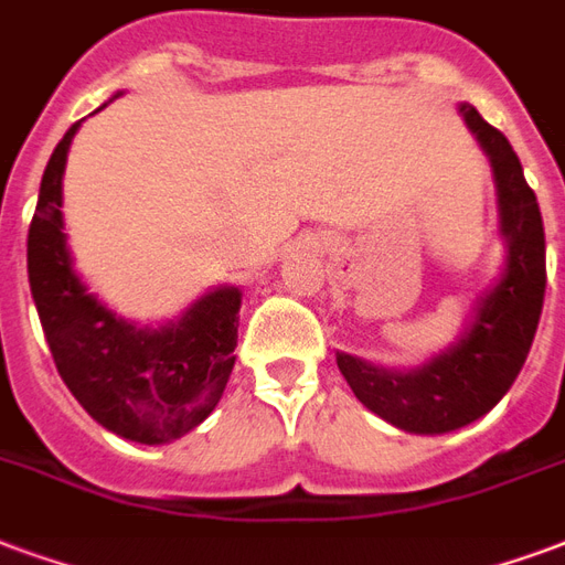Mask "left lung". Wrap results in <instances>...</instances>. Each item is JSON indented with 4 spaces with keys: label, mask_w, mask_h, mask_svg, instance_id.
Returning a JSON list of instances; mask_svg holds the SVG:
<instances>
[{
    "label": "left lung",
    "mask_w": 565,
    "mask_h": 565,
    "mask_svg": "<svg viewBox=\"0 0 565 565\" xmlns=\"http://www.w3.org/2000/svg\"><path fill=\"white\" fill-rule=\"evenodd\" d=\"M459 113L491 160L500 235L507 241L503 274L477 300L465 333L423 366L396 372L337 354L354 396L372 414L414 435L456 431L486 417L507 396L527 360L545 300V228L519 154L473 106L461 104Z\"/></svg>",
    "instance_id": "left-lung-1"
}]
</instances>
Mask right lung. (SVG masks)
<instances>
[{"label": "right lung", "instance_id": "1", "mask_svg": "<svg viewBox=\"0 0 565 565\" xmlns=\"http://www.w3.org/2000/svg\"><path fill=\"white\" fill-rule=\"evenodd\" d=\"M76 130L79 121L67 127L41 178L25 241L32 300L58 375L88 417L118 438L169 444L193 431L226 390L241 288H214L160 328H137L106 309L76 277L62 220V175Z\"/></svg>", "mask_w": 565, "mask_h": 565}]
</instances>
